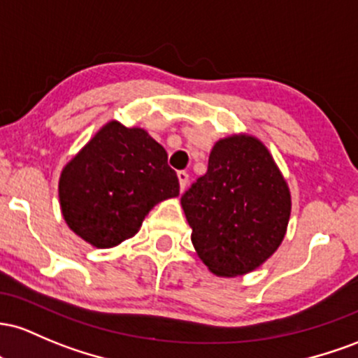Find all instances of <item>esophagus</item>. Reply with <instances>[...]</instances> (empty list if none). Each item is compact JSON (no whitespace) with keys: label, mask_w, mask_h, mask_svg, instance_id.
<instances>
[{"label":"esophagus","mask_w":358,"mask_h":358,"mask_svg":"<svg viewBox=\"0 0 358 358\" xmlns=\"http://www.w3.org/2000/svg\"><path fill=\"white\" fill-rule=\"evenodd\" d=\"M178 179H179L180 191H184V189H186V186H187V179H189V176H187V172L179 171V172H178Z\"/></svg>","instance_id":"1"}]
</instances>
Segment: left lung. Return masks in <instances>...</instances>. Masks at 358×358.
<instances>
[{
	"label": "left lung",
	"instance_id": "obj_1",
	"mask_svg": "<svg viewBox=\"0 0 358 358\" xmlns=\"http://www.w3.org/2000/svg\"><path fill=\"white\" fill-rule=\"evenodd\" d=\"M196 254L215 275L236 277L279 248L291 216V191L268 148L254 135L220 138L208 172L180 198Z\"/></svg>",
	"mask_w": 358,
	"mask_h": 358
}]
</instances>
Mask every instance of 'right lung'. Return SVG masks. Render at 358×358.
Returning <instances> with one entry per match:
<instances>
[{"label": "right lung", "instance_id": "obj_1", "mask_svg": "<svg viewBox=\"0 0 358 358\" xmlns=\"http://www.w3.org/2000/svg\"><path fill=\"white\" fill-rule=\"evenodd\" d=\"M179 196L167 152L147 130L111 120L60 172L59 203L67 227L96 248L131 238L148 211Z\"/></svg>", "mask_w": 358, "mask_h": 358}]
</instances>
